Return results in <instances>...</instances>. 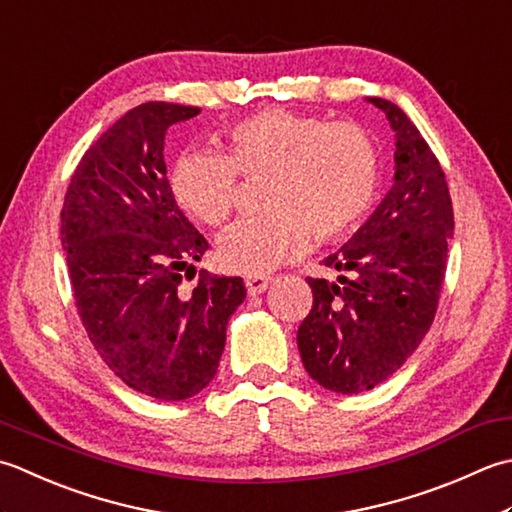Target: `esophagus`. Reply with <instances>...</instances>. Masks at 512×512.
Here are the masks:
<instances>
[{
	"instance_id": "obj_1",
	"label": "esophagus",
	"mask_w": 512,
	"mask_h": 512,
	"mask_svg": "<svg viewBox=\"0 0 512 512\" xmlns=\"http://www.w3.org/2000/svg\"><path fill=\"white\" fill-rule=\"evenodd\" d=\"M271 276H245V287L249 296L263 294V291L269 287Z\"/></svg>"
}]
</instances>
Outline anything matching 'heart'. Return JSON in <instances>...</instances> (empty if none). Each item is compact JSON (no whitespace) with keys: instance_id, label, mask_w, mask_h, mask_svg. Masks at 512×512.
Segmentation results:
<instances>
[{"instance_id":"1","label":"heart","mask_w":512,"mask_h":512,"mask_svg":"<svg viewBox=\"0 0 512 512\" xmlns=\"http://www.w3.org/2000/svg\"><path fill=\"white\" fill-rule=\"evenodd\" d=\"M225 145L227 154L185 152L172 170V190L198 221L221 227L238 201V174L269 176V214L236 223L218 241L223 267L238 274H267L302 256L311 232L322 243L347 236L378 190V150L358 123L265 108L236 121Z\"/></svg>"}]
</instances>
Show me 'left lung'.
<instances>
[{"label": "left lung", "instance_id": "left-lung-1", "mask_svg": "<svg viewBox=\"0 0 512 512\" xmlns=\"http://www.w3.org/2000/svg\"><path fill=\"white\" fill-rule=\"evenodd\" d=\"M395 132L393 187L325 265L338 280L309 278L314 305L298 327L307 373L336 393L369 391L409 360L431 329L453 236V203L440 161L413 121L369 97Z\"/></svg>", "mask_w": 512, "mask_h": 512}]
</instances>
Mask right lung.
Returning <instances> with one entry per match:
<instances>
[{"label":"right lung","instance_id":"1","mask_svg":"<svg viewBox=\"0 0 512 512\" xmlns=\"http://www.w3.org/2000/svg\"><path fill=\"white\" fill-rule=\"evenodd\" d=\"M201 112L148 101L81 156L61 207V245L81 325L130 389L187 400L212 382L243 278L198 271L210 249L174 201L165 134Z\"/></svg>","mask_w":512,"mask_h":512}]
</instances>
